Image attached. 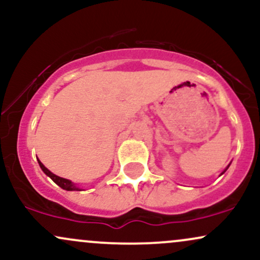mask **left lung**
<instances>
[{
    "mask_svg": "<svg viewBox=\"0 0 260 260\" xmlns=\"http://www.w3.org/2000/svg\"><path fill=\"white\" fill-rule=\"evenodd\" d=\"M229 166H230V165H229ZM229 166H228V168H226V170H228V169H229ZM226 170H225V171H226ZM225 171H223V172H225ZM223 172H222V174H223ZM222 174H221V175H222Z\"/></svg>",
    "mask_w": 260,
    "mask_h": 260,
    "instance_id": "8db88e82",
    "label": "left lung"
}]
</instances>
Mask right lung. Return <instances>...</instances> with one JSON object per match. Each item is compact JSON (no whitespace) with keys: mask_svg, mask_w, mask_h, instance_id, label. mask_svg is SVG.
Wrapping results in <instances>:
<instances>
[{"mask_svg":"<svg viewBox=\"0 0 260 260\" xmlns=\"http://www.w3.org/2000/svg\"><path fill=\"white\" fill-rule=\"evenodd\" d=\"M38 162H39V165H40L41 170H43V171L45 172V175L49 176V177L51 178V180L55 182L57 186L61 187L62 189H66V190H82L79 187H77L72 181L66 180V178H62V177H59V176H56L55 174H52L50 170H47L46 168H45V166L43 165V162H41L40 160H38Z\"/></svg>","mask_w":260,"mask_h":260,"instance_id":"right-lung-1","label":"right lung"}]
</instances>
